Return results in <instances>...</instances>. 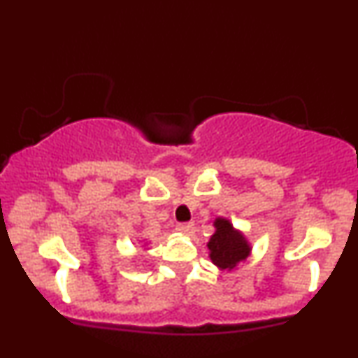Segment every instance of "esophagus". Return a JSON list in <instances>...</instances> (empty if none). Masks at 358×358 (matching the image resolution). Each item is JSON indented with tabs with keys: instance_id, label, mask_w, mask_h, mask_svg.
Masks as SVG:
<instances>
[{
	"instance_id": "1",
	"label": "esophagus",
	"mask_w": 358,
	"mask_h": 358,
	"mask_svg": "<svg viewBox=\"0 0 358 358\" xmlns=\"http://www.w3.org/2000/svg\"><path fill=\"white\" fill-rule=\"evenodd\" d=\"M176 231L180 234H190L193 231V224L192 222H187V224H178L176 225Z\"/></svg>"
}]
</instances>
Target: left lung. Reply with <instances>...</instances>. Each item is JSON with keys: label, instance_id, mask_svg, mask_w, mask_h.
<instances>
[{"label": "left lung", "instance_id": "8db88e82", "mask_svg": "<svg viewBox=\"0 0 358 358\" xmlns=\"http://www.w3.org/2000/svg\"><path fill=\"white\" fill-rule=\"evenodd\" d=\"M215 232L208 241L207 248L210 250L212 262L220 269H234L250 254V244L244 234L234 229L231 220L217 217L213 222Z\"/></svg>", "mask_w": 358, "mask_h": 358}]
</instances>
